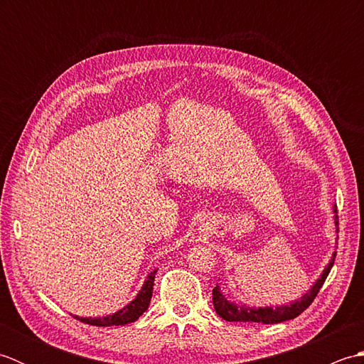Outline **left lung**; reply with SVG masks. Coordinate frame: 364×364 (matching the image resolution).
<instances>
[{
  "mask_svg": "<svg viewBox=\"0 0 364 364\" xmlns=\"http://www.w3.org/2000/svg\"><path fill=\"white\" fill-rule=\"evenodd\" d=\"M336 213V210H333ZM335 223L338 228V215H335ZM336 258V253H333L327 267L323 269V272L318 278L311 289L300 297V300H296L291 305H282V306H264V308H252L245 305H237L230 301L223 294L220 292L219 286H215L213 289V305L214 310L218 313L222 319L228 322H261V323H280L284 321H289L297 318L299 314L304 313L308 306L313 304V300L318 296L319 289L322 288L323 282L328 277L331 267H333V262Z\"/></svg>",
  "mask_w": 364,
  "mask_h": 364,
  "instance_id": "left-lung-1",
  "label": "left lung"
}]
</instances>
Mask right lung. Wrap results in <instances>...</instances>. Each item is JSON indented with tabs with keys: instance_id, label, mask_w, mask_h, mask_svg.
Wrapping results in <instances>:
<instances>
[{
	"instance_id": "add662e5",
	"label": "right lung",
	"mask_w": 364,
	"mask_h": 364,
	"mask_svg": "<svg viewBox=\"0 0 364 364\" xmlns=\"http://www.w3.org/2000/svg\"><path fill=\"white\" fill-rule=\"evenodd\" d=\"M158 270H153L150 275L146 277V280L142 286V289L139 291L134 300H131L127 306H123L122 310L117 313L103 316V318H80V316H75V319H78L84 323H89V326H97V327H112V326H125V323H131L137 321L146 308L150 305V300L153 296V284H154V275H156Z\"/></svg>"
}]
</instances>
